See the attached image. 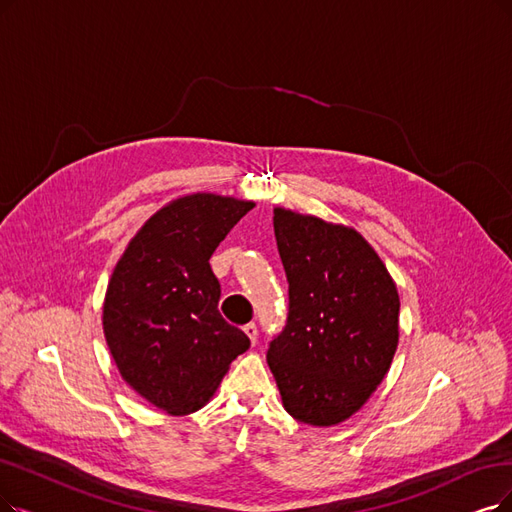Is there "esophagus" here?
I'll return each mask as SVG.
<instances>
[{"mask_svg":"<svg viewBox=\"0 0 512 512\" xmlns=\"http://www.w3.org/2000/svg\"><path fill=\"white\" fill-rule=\"evenodd\" d=\"M243 332H245V336L250 338V342H252V344H256V340H258V327H256V323L243 325Z\"/></svg>","mask_w":512,"mask_h":512,"instance_id":"obj_1","label":"esophagus"}]
</instances>
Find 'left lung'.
<instances>
[{
    "label": "left lung",
    "mask_w": 512,
    "mask_h": 512,
    "mask_svg": "<svg viewBox=\"0 0 512 512\" xmlns=\"http://www.w3.org/2000/svg\"><path fill=\"white\" fill-rule=\"evenodd\" d=\"M273 214L290 313L267 363L285 412L334 426L361 410L393 363L397 285L355 229L285 208Z\"/></svg>",
    "instance_id": "obj_1"
}]
</instances>
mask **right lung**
Instances as JSON below:
<instances>
[{
  "mask_svg": "<svg viewBox=\"0 0 512 512\" xmlns=\"http://www.w3.org/2000/svg\"><path fill=\"white\" fill-rule=\"evenodd\" d=\"M256 206L193 193L157 210L117 260L102 304V330L117 370L166 414L206 405L250 338L218 313L210 258Z\"/></svg>",
  "mask_w": 512,
  "mask_h": 512,
  "instance_id": "obj_1",
  "label": "right lung"
}]
</instances>
